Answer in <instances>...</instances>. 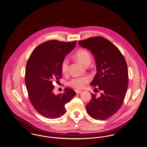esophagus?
<instances>
[{"mask_svg":"<svg viewBox=\"0 0 147 147\" xmlns=\"http://www.w3.org/2000/svg\"><path fill=\"white\" fill-rule=\"evenodd\" d=\"M75 91H76V92L77 93V94H79V93H80L81 92H82V90H78V89H76V90H75Z\"/></svg>","mask_w":147,"mask_h":147,"instance_id":"esophagus-1","label":"esophagus"}]
</instances>
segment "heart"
<instances>
[{
	"mask_svg": "<svg viewBox=\"0 0 147 147\" xmlns=\"http://www.w3.org/2000/svg\"><path fill=\"white\" fill-rule=\"evenodd\" d=\"M74 57L76 59L85 66H88L91 62V56L90 53L86 49H80L75 53ZM69 69V61L64 58L61 63V71L65 74L68 73ZM91 80L89 76L74 77L69 82V85L72 88L76 89H82L86 85L89 83Z\"/></svg>",
	"mask_w": 147,
	"mask_h": 147,
	"instance_id": "b5f03b06",
	"label": "heart"
}]
</instances>
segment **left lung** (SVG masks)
Wrapping results in <instances>:
<instances>
[{"mask_svg":"<svg viewBox=\"0 0 147 147\" xmlns=\"http://www.w3.org/2000/svg\"><path fill=\"white\" fill-rule=\"evenodd\" d=\"M78 43L94 56L97 73L91 85L101 91L99 97L91 94L86 111L93 119H108L117 112L126 96L128 82L126 60L119 49L104 37H92Z\"/></svg>","mask_w":147,"mask_h":147,"instance_id":"obj_1","label":"left lung"}]
</instances>
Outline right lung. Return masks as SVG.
Returning <instances> with one entry per match:
<instances>
[{
    "label": "right lung",
    "instance_id": "1",
    "mask_svg": "<svg viewBox=\"0 0 147 147\" xmlns=\"http://www.w3.org/2000/svg\"><path fill=\"white\" fill-rule=\"evenodd\" d=\"M77 41L72 42L50 40L35 49L28 58L25 71V84L31 104L41 115L57 119L65 112V105L76 95L74 90L65 88L64 92L55 95L53 82L62 78L61 63Z\"/></svg>",
    "mask_w": 147,
    "mask_h": 147
}]
</instances>
